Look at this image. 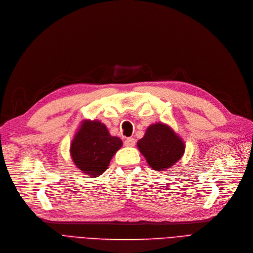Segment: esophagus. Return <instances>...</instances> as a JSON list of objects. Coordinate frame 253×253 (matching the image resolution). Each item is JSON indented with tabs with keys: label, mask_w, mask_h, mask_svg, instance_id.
Returning <instances> with one entry per match:
<instances>
[{
	"label": "esophagus",
	"mask_w": 253,
	"mask_h": 253,
	"mask_svg": "<svg viewBox=\"0 0 253 253\" xmlns=\"http://www.w3.org/2000/svg\"><path fill=\"white\" fill-rule=\"evenodd\" d=\"M135 139L132 138V137H130V138H127L125 141H124V145L127 146V147H133L135 145Z\"/></svg>",
	"instance_id": "esophagus-1"
}]
</instances>
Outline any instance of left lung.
Returning a JSON list of instances; mask_svg holds the SVG:
<instances>
[{
  "label": "left lung",
  "mask_w": 253,
  "mask_h": 253,
  "mask_svg": "<svg viewBox=\"0 0 253 253\" xmlns=\"http://www.w3.org/2000/svg\"><path fill=\"white\" fill-rule=\"evenodd\" d=\"M137 147L150 168L163 171L173 167L182 157L186 145L169 125L158 122L147 128Z\"/></svg>",
  "instance_id": "left-lung-1"
}]
</instances>
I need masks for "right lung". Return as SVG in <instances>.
<instances>
[{"mask_svg":"<svg viewBox=\"0 0 253 253\" xmlns=\"http://www.w3.org/2000/svg\"><path fill=\"white\" fill-rule=\"evenodd\" d=\"M123 142L112 136L106 125L98 120H84L71 144L76 167L88 176H99L109 167L112 157Z\"/></svg>","mask_w":253,"mask_h":253,"instance_id":"1","label":"right lung"}]
</instances>
